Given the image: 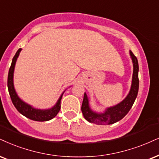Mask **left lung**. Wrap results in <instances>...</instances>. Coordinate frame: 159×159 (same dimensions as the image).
<instances>
[{
  "mask_svg": "<svg viewBox=\"0 0 159 159\" xmlns=\"http://www.w3.org/2000/svg\"><path fill=\"white\" fill-rule=\"evenodd\" d=\"M130 54L132 58L133 63H134V74H133L132 85L130 93L127 97L120 102L119 105L114 107L107 108V111L104 113H96L90 109L89 105V99L85 93L83 97V104H82V113H83L84 118L91 123H94L96 125H111L121 119L124 118L125 115L129 112L133 105H134L135 99L137 97L139 91V63L134 53L130 51Z\"/></svg>",
  "mask_w": 159,
  "mask_h": 159,
  "instance_id": "left-lung-1",
  "label": "left lung"
}]
</instances>
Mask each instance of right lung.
<instances>
[{
  "label": "right lung",
  "mask_w": 159,
  "mask_h": 159,
  "mask_svg": "<svg viewBox=\"0 0 159 159\" xmlns=\"http://www.w3.org/2000/svg\"><path fill=\"white\" fill-rule=\"evenodd\" d=\"M20 51L21 48H19L16 52V54H15V55L14 56V57L12 59V62H11V66L9 70V74H8L7 86L11 102H12L13 105H15V107H16L17 111H18L21 114L25 116V117H27V118L32 119V120L38 121H45L50 120V119L55 117L57 114L59 113V111H60V101H61L62 95L60 97V99H59V100L57 101V102L55 106L53 107L52 108H51L49 110H45V111L34 108V107L30 106V105L23 102L17 97L13 85V73L15 62H16L17 58V57L19 56Z\"/></svg>",
  "instance_id": "add662e5"
}]
</instances>
